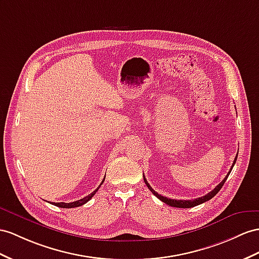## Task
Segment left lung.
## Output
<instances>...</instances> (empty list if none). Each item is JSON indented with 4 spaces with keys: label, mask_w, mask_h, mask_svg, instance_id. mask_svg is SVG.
Returning a JSON list of instances; mask_svg holds the SVG:
<instances>
[{
    "label": "left lung",
    "mask_w": 259,
    "mask_h": 259,
    "mask_svg": "<svg viewBox=\"0 0 259 259\" xmlns=\"http://www.w3.org/2000/svg\"><path fill=\"white\" fill-rule=\"evenodd\" d=\"M236 158H237V155L235 156V158H234V162H233V164H232V166H231V169L229 170V173H228V175L225 176V178L224 180L218 185V186L213 189V190H211L209 194H207L205 196H202V197H200V198H197V199H194V200H176V199H169V198H166V197H164V196H161V195H158L156 191H154L153 189H152V187L150 186L149 185V183L147 182V180H145V177L143 176V180H144V182H145V184H147V186H148V188L152 191V194H153L154 196H156L158 199H160L161 201H163L164 203H166V204H168V205H170V207H175V208H193V207H195V205H198V204H201V203H203V202H205V201H208V200H210L211 198H213L218 193H219V190H220L221 188H222V186L224 185V183H225V181H227V178L229 177V175H230V173H231V170H232V168H233V166H234V164H235V162H236Z\"/></svg>",
    "instance_id": "left-lung-1"
}]
</instances>
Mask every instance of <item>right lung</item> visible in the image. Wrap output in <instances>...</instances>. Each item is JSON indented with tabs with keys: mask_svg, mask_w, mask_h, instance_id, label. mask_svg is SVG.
Listing matches in <instances>:
<instances>
[{
	"mask_svg": "<svg viewBox=\"0 0 259 259\" xmlns=\"http://www.w3.org/2000/svg\"><path fill=\"white\" fill-rule=\"evenodd\" d=\"M104 181H105V177H104V180H103L102 184L104 183ZM102 184H101V185H102ZM101 185H99L98 188H96L94 191H93L92 194H90L89 196H86V197H84V198H82V199H79V200H76V201H74V202H70V203H65V202H50V203L57 205V207H59V208H75V207H79V205H83L84 203L88 202V201L90 200V199L97 193V190L99 189V187H101Z\"/></svg>",
	"mask_w": 259,
	"mask_h": 259,
	"instance_id": "1",
	"label": "right lung"
}]
</instances>
